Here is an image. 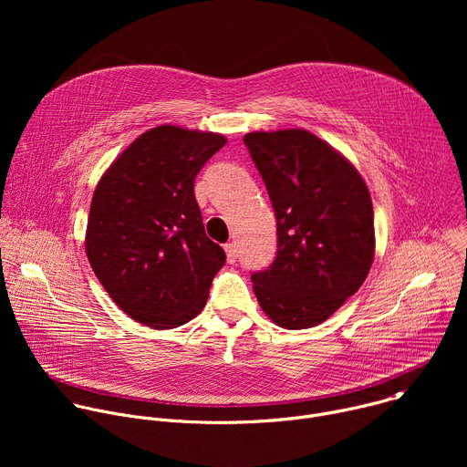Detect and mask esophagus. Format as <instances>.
<instances>
[{"mask_svg":"<svg viewBox=\"0 0 467 467\" xmlns=\"http://www.w3.org/2000/svg\"><path fill=\"white\" fill-rule=\"evenodd\" d=\"M225 254H227V260H229V262H234V260H236L238 249H236V244H234V242L225 244Z\"/></svg>","mask_w":467,"mask_h":467,"instance_id":"34e87169","label":"esophagus"}]
</instances>
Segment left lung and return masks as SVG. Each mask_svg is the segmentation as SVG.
<instances>
[{"label": "left lung", "mask_w": 467, "mask_h": 467, "mask_svg": "<svg viewBox=\"0 0 467 467\" xmlns=\"http://www.w3.org/2000/svg\"><path fill=\"white\" fill-rule=\"evenodd\" d=\"M244 142L268 188L279 242L270 268L251 275L253 292L279 327L319 325L369 274V190L340 151L305 129L254 130Z\"/></svg>", "instance_id": "8db88e82"}]
</instances>
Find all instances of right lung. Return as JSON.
<instances>
[{"label":"right lung","instance_id":"obj_1","mask_svg":"<svg viewBox=\"0 0 467 467\" xmlns=\"http://www.w3.org/2000/svg\"><path fill=\"white\" fill-rule=\"evenodd\" d=\"M225 144L218 132L153 127L94 190L88 262L110 299L142 325L173 328L193 319L225 264L193 195L195 175Z\"/></svg>","mask_w":467,"mask_h":467}]
</instances>
